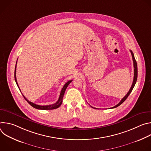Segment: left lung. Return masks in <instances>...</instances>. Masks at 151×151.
<instances>
[{
  "label": "left lung",
  "mask_w": 151,
  "mask_h": 151,
  "mask_svg": "<svg viewBox=\"0 0 151 151\" xmlns=\"http://www.w3.org/2000/svg\"><path fill=\"white\" fill-rule=\"evenodd\" d=\"M130 52H131V54H132V55L133 61V65H134V78H133V83H132V87H131L130 90L128 91V92L127 93V94L122 99V100H121V101H120L118 104H116V106L112 107V108H115V107L119 106V105H121V104L127 99V97H128V96L130 94L131 92L132 91V90H133V88H134V85H135V84H136V81H137V62H136V60H135V58H134V55L133 52L132 51H131V50H130ZM91 107H92V106H91ZM93 108H94V109H97V108H95V107H93Z\"/></svg>",
  "instance_id": "obj_1"
}]
</instances>
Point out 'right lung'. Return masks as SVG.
<instances>
[{
	"instance_id": "add662e5",
	"label": "right lung",
	"mask_w": 151,
	"mask_h": 151,
	"mask_svg": "<svg viewBox=\"0 0 151 151\" xmlns=\"http://www.w3.org/2000/svg\"><path fill=\"white\" fill-rule=\"evenodd\" d=\"M18 60V59H17ZM17 63H16V65H15V73H14V77H15V82L18 86V87L19 88V90H20L19 87H18V83H17V78H16V66H17ZM72 81V80H70V81H69L68 82H67L65 84H64V85L63 86V87L61 91V93H60V97H59V99L58 100V101L54 103V104H50V105H46V106H41V105H37L36 104H35L30 101H29L22 94L23 96L24 97V98L25 99V100L32 106L35 109H41V110H52V109H57L58 108V107H59L60 106V105L62 103V101H63V96H64V93H65V91L68 87V86L69 85V84ZM21 91V90H20Z\"/></svg>"
}]
</instances>
